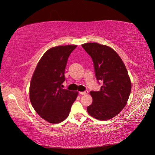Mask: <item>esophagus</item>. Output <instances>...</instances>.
Instances as JSON below:
<instances>
[{
  "mask_svg": "<svg viewBox=\"0 0 155 155\" xmlns=\"http://www.w3.org/2000/svg\"><path fill=\"white\" fill-rule=\"evenodd\" d=\"M79 94H80L81 95H86L88 94V91H85L84 92H79Z\"/></svg>",
  "mask_w": 155,
  "mask_h": 155,
  "instance_id": "34e87169",
  "label": "esophagus"
}]
</instances>
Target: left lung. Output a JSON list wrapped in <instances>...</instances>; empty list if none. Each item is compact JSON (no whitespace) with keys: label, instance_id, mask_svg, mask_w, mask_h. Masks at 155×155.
I'll return each instance as SVG.
<instances>
[{"label":"left lung","instance_id":"1","mask_svg":"<svg viewBox=\"0 0 155 155\" xmlns=\"http://www.w3.org/2000/svg\"><path fill=\"white\" fill-rule=\"evenodd\" d=\"M90 55L97 82L102 81L99 91H91L92 104L88 114L99 120H108L118 115L125 107L131 91L127 70L118 54L109 46L96 43L82 45Z\"/></svg>","mask_w":155,"mask_h":155}]
</instances>
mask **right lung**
<instances>
[{"label":"right lung","mask_w":155,"mask_h":155,"mask_svg":"<svg viewBox=\"0 0 155 155\" xmlns=\"http://www.w3.org/2000/svg\"><path fill=\"white\" fill-rule=\"evenodd\" d=\"M76 45L58 46L47 50L37 64L30 87L32 107L42 118L59 124L69 115L78 92L63 89L64 70Z\"/></svg>","instance_id":"add662e5"}]
</instances>
